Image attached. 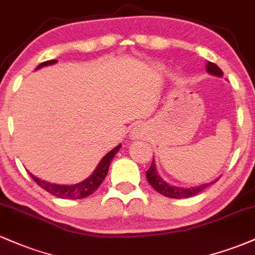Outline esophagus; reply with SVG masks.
Masks as SVG:
<instances>
[{
	"instance_id": "esophagus-1",
	"label": "esophagus",
	"mask_w": 255,
	"mask_h": 255,
	"mask_svg": "<svg viewBox=\"0 0 255 255\" xmlns=\"http://www.w3.org/2000/svg\"><path fill=\"white\" fill-rule=\"evenodd\" d=\"M142 134H144V129H142L140 126H135V128L133 129V136L140 137V136H142Z\"/></svg>"
}]
</instances>
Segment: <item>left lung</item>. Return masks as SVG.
<instances>
[{
  "mask_svg": "<svg viewBox=\"0 0 255 255\" xmlns=\"http://www.w3.org/2000/svg\"><path fill=\"white\" fill-rule=\"evenodd\" d=\"M206 69L210 74L213 75H218V77H222L223 75V72L222 69L219 68L217 64L212 63V62H207L206 64ZM146 177H147L148 183L153 187L154 189L160 194H163L164 197L168 198H174V199H182V198H189L193 197V195L198 194L201 191H204L206 187H209L210 184H212L213 182L206 183V184H201V186L198 187H193V188H177V187H172L169 186L168 183L164 182V181L160 178L159 175L156 170V165H154V160H152L150 169L146 171ZM216 182V181H215Z\"/></svg>",
  "mask_w": 255,
  "mask_h": 255,
  "instance_id": "1",
  "label": "left lung"
}]
</instances>
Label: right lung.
Here are the masks:
<instances>
[{"instance_id": "obj_1", "label": "right lung", "mask_w": 255, "mask_h": 255, "mask_svg": "<svg viewBox=\"0 0 255 255\" xmlns=\"http://www.w3.org/2000/svg\"><path fill=\"white\" fill-rule=\"evenodd\" d=\"M57 60H50V61H45V62H42L39 66L37 67L38 68H42L44 66H49V64H54L56 63ZM121 147V145L116 146L114 150H111L109 153L105 154L103 159L101 160L96 170L93 171V174L91 175L89 178L83 181V182L77 183V184H72V186H61V184H54L50 182H46V181L40 180L36 176L28 172L30 176L32 177V180L36 182L38 186L42 187L43 189H45L46 192H49L50 194L55 195L56 198H61V199H83L85 197H89V195L92 194L93 192L97 191V188L101 186L102 182L104 181L105 176H107L108 170H109V165L113 160L114 156L118 153V151Z\"/></svg>"}]
</instances>
